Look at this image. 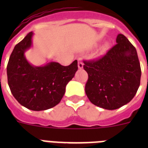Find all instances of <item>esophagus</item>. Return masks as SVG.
<instances>
[{
  "mask_svg": "<svg viewBox=\"0 0 148 148\" xmlns=\"http://www.w3.org/2000/svg\"><path fill=\"white\" fill-rule=\"evenodd\" d=\"M84 66V64L82 62V61L81 59H78V66L79 69H82Z\"/></svg>",
  "mask_w": 148,
  "mask_h": 148,
  "instance_id": "obj_1",
  "label": "esophagus"
}]
</instances>
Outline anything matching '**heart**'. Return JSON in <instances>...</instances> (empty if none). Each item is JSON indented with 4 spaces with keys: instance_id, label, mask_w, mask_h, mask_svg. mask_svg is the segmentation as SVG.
<instances>
[{
    "instance_id": "obj_1",
    "label": "heart",
    "mask_w": 148,
    "mask_h": 148,
    "mask_svg": "<svg viewBox=\"0 0 148 148\" xmlns=\"http://www.w3.org/2000/svg\"><path fill=\"white\" fill-rule=\"evenodd\" d=\"M108 47H109V44L106 43V44H104V45L102 46V47H101V51H102V52H106V50L108 49Z\"/></svg>"
}]
</instances>
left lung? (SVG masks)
I'll use <instances>...</instances> for the list:
<instances>
[{
	"mask_svg": "<svg viewBox=\"0 0 148 148\" xmlns=\"http://www.w3.org/2000/svg\"><path fill=\"white\" fill-rule=\"evenodd\" d=\"M117 44L101 58L84 61L88 74L85 92L93 104L106 110L125 105L135 96L140 85V63L136 48L122 34Z\"/></svg>",
	"mask_w": 148,
	"mask_h": 148,
	"instance_id": "left-lung-1",
	"label": "left lung"
}]
</instances>
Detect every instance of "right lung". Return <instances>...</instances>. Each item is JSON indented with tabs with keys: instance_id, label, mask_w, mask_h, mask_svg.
Masks as SVG:
<instances>
[{
	"instance_id": "obj_1",
	"label": "right lung",
	"mask_w": 148,
	"mask_h": 148,
	"mask_svg": "<svg viewBox=\"0 0 148 148\" xmlns=\"http://www.w3.org/2000/svg\"><path fill=\"white\" fill-rule=\"evenodd\" d=\"M32 32L27 34L13 49L6 68L8 84L13 96L23 107L45 110L61 101L66 84L78 70V61L66 66L57 62L32 66L24 56L32 46Z\"/></svg>"
}]
</instances>
